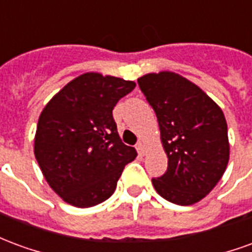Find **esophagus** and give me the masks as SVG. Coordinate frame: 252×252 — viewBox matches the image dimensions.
Listing matches in <instances>:
<instances>
[{
    "label": "esophagus",
    "mask_w": 252,
    "mask_h": 252,
    "mask_svg": "<svg viewBox=\"0 0 252 252\" xmlns=\"http://www.w3.org/2000/svg\"><path fill=\"white\" fill-rule=\"evenodd\" d=\"M136 150H137V153H139V155H144V154L147 153V148H146V146H144V143L142 142L137 143Z\"/></svg>",
    "instance_id": "1"
}]
</instances>
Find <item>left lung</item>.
Here are the masks:
<instances>
[{
	"label": "left lung",
	"instance_id": "obj_1",
	"mask_svg": "<svg viewBox=\"0 0 252 252\" xmlns=\"http://www.w3.org/2000/svg\"><path fill=\"white\" fill-rule=\"evenodd\" d=\"M137 83L155 110L167 155V171L153 178L154 188L173 204L193 205L211 193L229 160L221 108L177 72H150Z\"/></svg>",
	"mask_w": 252,
	"mask_h": 252
}]
</instances>
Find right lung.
<instances>
[{
	"label": "right lung",
	"instance_id": "right-lung-1",
	"mask_svg": "<svg viewBox=\"0 0 252 252\" xmlns=\"http://www.w3.org/2000/svg\"><path fill=\"white\" fill-rule=\"evenodd\" d=\"M136 83L85 72L41 110L35 157L44 178L64 202L89 208L108 200L136 150L121 142L112 110Z\"/></svg>",
	"mask_w": 252,
	"mask_h": 252
}]
</instances>
